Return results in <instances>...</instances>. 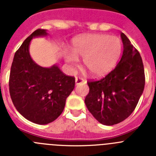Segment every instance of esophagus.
<instances>
[{
    "label": "esophagus",
    "mask_w": 156,
    "mask_h": 156,
    "mask_svg": "<svg viewBox=\"0 0 156 156\" xmlns=\"http://www.w3.org/2000/svg\"><path fill=\"white\" fill-rule=\"evenodd\" d=\"M75 81H76V85H79L80 84V83H85L84 80L80 78V77H76Z\"/></svg>",
    "instance_id": "34e87169"
}]
</instances>
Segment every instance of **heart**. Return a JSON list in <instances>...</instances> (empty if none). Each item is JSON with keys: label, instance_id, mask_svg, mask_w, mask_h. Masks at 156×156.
<instances>
[{"label": "heart", "instance_id": "heart-1", "mask_svg": "<svg viewBox=\"0 0 156 156\" xmlns=\"http://www.w3.org/2000/svg\"><path fill=\"white\" fill-rule=\"evenodd\" d=\"M72 52L65 60L76 66L78 58H83L86 69L94 77L104 76L113 69L122 53V43L118 37L105 34H88L73 41Z\"/></svg>", "mask_w": 156, "mask_h": 156}]
</instances>
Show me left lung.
Instances as JSON below:
<instances>
[{"label":"left lung","mask_w":156,"mask_h":156,"mask_svg":"<svg viewBox=\"0 0 156 156\" xmlns=\"http://www.w3.org/2000/svg\"><path fill=\"white\" fill-rule=\"evenodd\" d=\"M123 52L119 62L105 77L88 81L87 108L100 123L117 124L135 109L145 83L142 58L127 37L121 33Z\"/></svg>","instance_id":"left-lung-1"}]
</instances>
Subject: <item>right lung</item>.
<instances>
[{"mask_svg":"<svg viewBox=\"0 0 156 156\" xmlns=\"http://www.w3.org/2000/svg\"><path fill=\"white\" fill-rule=\"evenodd\" d=\"M48 34L46 30L38 29L25 40L15 54L9 77L11 98L17 111L41 125L61 115L75 87V78L65 75L58 66L45 68L32 59L29 50L32 39Z\"/></svg>","mask_w":156,"mask_h":156,"instance_id":"obj_1","label":"right lung"}]
</instances>
